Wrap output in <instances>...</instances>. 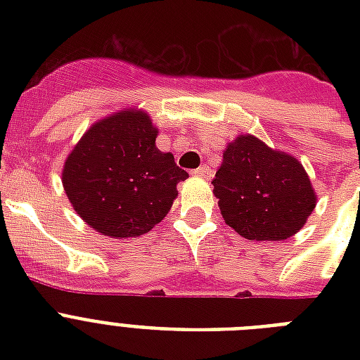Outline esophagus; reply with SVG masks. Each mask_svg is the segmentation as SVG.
Segmentation results:
<instances>
[{
    "label": "esophagus",
    "instance_id": "34e87169",
    "mask_svg": "<svg viewBox=\"0 0 360 360\" xmlns=\"http://www.w3.org/2000/svg\"><path fill=\"white\" fill-rule=\"evenodd\" d=\"M192 174L198 175V177H203V179H209V177L213 175V172H211V168H209L207 164H203V166H200V168L194 169Z\"/></svg>",
    "mask_w": 360,
    "mask_h": 360
}]
</instances>
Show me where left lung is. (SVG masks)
Wrapping results in <instances>:
<instances>
[{"mask_svg": "<svg viewBox=\"0 0 360 360\" xmlns=\"http://www.w3.org/2000/svg\"><path fill=\"white\" fill-rule=\"evenodd\" d=\"M213 186L226 224L248 240L295 236L318 203L302 164L252 134L228 143Z\"/></svg>", "mask_w": 360, "mask_h": 360, "instance_id": "left-lung-1", "label": "left lung"}]
</instances>
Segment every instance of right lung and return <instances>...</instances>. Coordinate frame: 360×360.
<instances>
[{
	"label": "right lung",
	"mask_w": 360,
	"mask_h": 360,
	"mask_svg": "<svg viewBox=\"0 0 360 360\" xmlns=\"http://www.w3.org/2000/svg\"><path fill=\"white\" fill-rule=\"evenodd\" d=\"M147 112L124 108L84 132L63 164L65 194L87 226L114 239L140 237L168 214L188 177L155 146Z\"/></svg>",
	"instance_id": "add662e5"
}]
</instances>
